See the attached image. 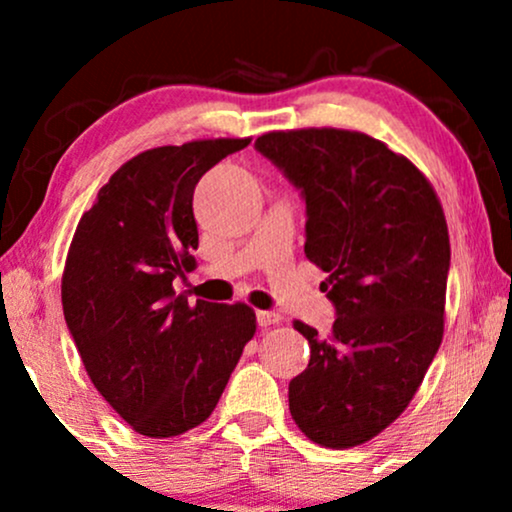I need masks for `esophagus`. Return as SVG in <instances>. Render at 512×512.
<instances>
[{"label": "esophagus", "instance_id": "1", "mask_svg": "<svg viewBox=\"0 0 512 512\" xmlns=\"http://www.w3.org/2000/svg\"><path fill=\"white\" fill-rule=\"evenodd\" d=\"M281 322V315L279 313H272V310H257V325L264 327H272V325H279Z\"/></svg>", "mask_w": 512, "mask_h": 512}]
</instances>
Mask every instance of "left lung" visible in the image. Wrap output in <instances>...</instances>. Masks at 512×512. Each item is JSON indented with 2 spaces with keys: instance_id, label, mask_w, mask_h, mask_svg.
<instances>
[{
  "instance_id": "1",
  "label": "left lung",
  "mask_w": 512,
  "mask_h": 512,
  "mask_svg": "<svg viewBox=\"0 0 512 512\" xmlns=\"http://www.w3.org/2000/svg\"><path fill=\"white\" fill-rule=\"evenodd\" d=\"M255 146L303 192L305 257L337 308L327 337L293 322L310 363L289 383L291 416L322 448H356L409 407L443 342V207L407 156L354 129H276Z\"/></svg>"
}]
</instances>
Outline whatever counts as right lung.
I'll list each match as a JSON object with an SVG mask.
<instances>
[{"instance_id":"1","label":"right lung","mask_w":512,"mask_h":512,"mask_svg":"<svg viewBox=\"0 0 512 512\" xmlns=\"http://www.w3.org/2000/svg\"><path fill=\"white\" fill-rule=\"evenodd\" d=\"M245 139H197L129 158L76 226L62 274V308L81 361L122 419L149 438L207 421L255 337L245 303H187L175 276L195 267L192 195Z\"/></svg>"}]
</instances>
